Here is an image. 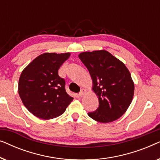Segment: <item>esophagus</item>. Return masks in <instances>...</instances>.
<instances>
[{
	"label": "esophagus",
	"mask_w": 160,
	"mask_h": 160,
	"mask_svg": "<svg viewBox=\"0 0 160 160\" xmlns=\"http://www.w3.org/2000/svg\"><path fill=\"white\" fill-rule=\"evenodd\" d=\"M85 92H86V90H85L84 89H82L79 92V94H78V95H79V97H82V96L84 95Z\"/></svg>",
	"instance_id": "esophagus-1"
}]
</instances>
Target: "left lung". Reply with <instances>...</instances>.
<instances>
[{"label":"left lung","mask_w":160,"mask_h":160,"mask_svg":"<svg viewBox=\"0 0 160 160\" xmlns=\"http://www.w3.org/2000/svg\"><path fill=\"white\" fill-rule=\"evenodd\" d=\"M78 58L92 79V89L98 96L99 107L88 113L101 123L115 121L125 113L134 95V83L122 62L106 50L86 52Z\"/></svg>","instance_id":"1"}]
</instances>
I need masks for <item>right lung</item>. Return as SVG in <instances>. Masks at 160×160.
<instances>
[{"instance_id": "right-lung-1", "label": "right lung", "mask_w": 160, "mask_h": 160, "mask_svg": "<svg viewBox=\"0 0 160 160\" xmlns=\"http://www.w3.org/2000/svg\"><path fill=\"white\" fill-rule=\"evenodd\" d=\"M70 53H44L35 58L22 72L19 97L30 113L43 119L56 118L65 112L73 98L65 91V81L58 70Z\"/></svg>"}]
</instances>
